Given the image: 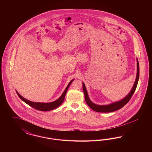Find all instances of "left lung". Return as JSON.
I'll use <instances>...</instances> for the list:
<instances>
[{
	"label": "left lung",
	"mask_w": 152,
	"mask_h": 152,
	"mask_svg": "<svg viewBox=\"0 0 152 152\" xmlns=\"http://www.w3.org/2000/svg\"><path fill=\"white\" fill-rule=\"evenodd\" d=\"M139 75H140V68H139V63L138 61L137 58V75L136 78L135 80V82L134 83V85L132 87V89L130 90V92L126 95L124 99L120 101H116L112 102L111 104H109L108 105H97L91 101L88 96V94L87 92V89L84 83L83 82V89L84 91V94L85 95V100L87 102L88 105L92 109V110H94L95 112H102V113H108L116 111L117 110H118L120 109L123 108V107L128 103V102L129 101L130 98L132 97V95L134 93L135 90L136 89V87L137 86L138 81L139 79Z\"/></svg>",
	"instance_id": "left-lung-1"
}]
</instances>
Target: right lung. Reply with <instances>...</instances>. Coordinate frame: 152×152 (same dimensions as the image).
Here are the masks:
<instances>
[{"label": "right lung", "mask_w": 152, "mask_h": 152, "mask_svg": "<svg viewBox=\"0 0 152 152\" xmlns=\"http://www.w3.org/2000/svg\"><path fill=\"white\" fill-rule=\"evenodd\" d=\"M75 79H72L68 84L67 87H66L64 92L61 95V96L55 101L51 102H33V101H29L23 97H22L20 94H19L17 91H16V94L18 95V96L20 97V99L22 101H24L31 107L36 109V110H41V111H50L51 110H53L57 108L58 107H59L64 100L65 99V94L66 93V91L71 85V84L72 83L73 81Z\"/></svg>", "instance_id": "1"}]
</instances>
